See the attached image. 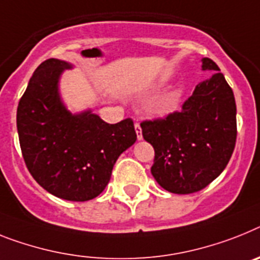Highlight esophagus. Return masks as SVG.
<instances>
[{
  "label": "esophagus",
  "instance_id": "esophagus-1",
  "mask_svg": "<svg viewBox=\"0 0 260 260\" xmlns=\"http://www.w3.org/2000/svg\"><path fill=\"white\" fill-rule=\"evenodd\" d=\"M135 129H136L137 135V140H141L143 139V134H141V126L139 123H135Z\"/></svg>",
  "mask_w": 260,
  "mask_h": 260
}]
</instances>
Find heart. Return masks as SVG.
<instances>
[{
    "label": "heart",
    "mask_w": 260,
    "mask_h": 260,
    "mask_svg": "<svg viewBox=\"0 0 260 260\" xmlns=\"http://www.w3.org/2000/svg\"><path fill=\"white\" fill-rule=\"evenodd\" d=\"M176 106H177V98L173 95V96L167 98V99L157 106L156 113H158V115H168V113L172 112L176 108Z\"/></svg>",
    "instance_id": "heart-1"
}]
</instances>
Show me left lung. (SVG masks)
<instances>
[{
    "label": "left lung",
    "mask_w": 260,
    "mask_h": 260,
    "mask_svg": "<svg viewBox=\"0 0 260 260\" xmlns=\"http://www.w3.org/2000/svg\"><path fill=\"white\" fill-rule=\"evenodd\" d=\"M202 70L214 74L197 84L181 112L140 124L144 140L154 148L152 176L174 194L196 193L213 182L237 140L233 89L211 59L202 58Z\"/></svg>",
    "instance_id": "8db88e82"
}]
</instances>
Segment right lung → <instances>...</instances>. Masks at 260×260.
<instances>
[{
    "label": "right lung",
    "mask_w": 260,
    "mask_h": 260,
    "mask_svg": "<svg viewBox=\"0 0 260 260\" xmlns=\"http://www.w3.org/2000/svg\"><path fill=\"white\" fill-rule=\"evenodd\" d=\"M70 69L55 58L39 64L19 100L17 129L34 180L55 197L83 202L106 189L113 165L137 136L131 119L108 124L91 110L70 112L59 92Z\"/></svg>",
    "instance_id": "1"
}]
</instances>
